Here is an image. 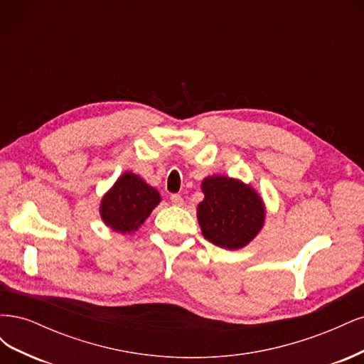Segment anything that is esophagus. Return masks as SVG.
I'll return each instance as SVG.
<instances>
[{
	"mask_svg": "<svg viewBox=\"0 0 364 364\" xmlns=\"http://www.w3.org/2000/svg\"><path fill=\"white\" fill-rule=\"evenodd\" d=\"M170 200H171V203H173L174 206H182V205H183V199H182L181 194H171Z\"/></svg>",
	"mask_w": 364,
	"mask_h": 364,
	"instance_id": "1",
	"label": "esophagus"
}]
</instances>
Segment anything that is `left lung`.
<instances>
[{
  "instance_id": "8db88e82",
  "label": "left lung",
  "mask_w": 364,
  "mask_h": 364,
  "mask_svg": "<svg viewBox=\"0 0 364 364\" xmlns=\"http://www.w3.org/2000/svg\"><path fill=\"white\" fill-rule=\"evenodd\" d=\"M202 191L205 199L197 206V220L208 241L235 250L258 235L266 208L250 185L226 176H209L202 182Z\"/></svg>"
}]
</instances>
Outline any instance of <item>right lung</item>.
<instances>
[{"instance_id":"1","label":"right lung","mask_w":364,"mask_h":364,"mask_svg":"<svg viewBox=\"0 0 364 364\" xmlns=\"http://www.w3.org/2000/svg\"><path fill=\"white\" fill-rule=\"evenodd\" d=\"M161 202L159 193L138 174H121L102 199L100 215L106 226L119 234L136 230Z\"/></svg>"}]
</instances>
